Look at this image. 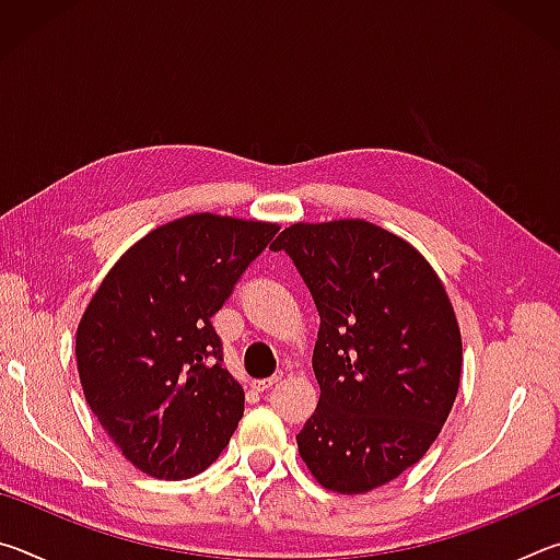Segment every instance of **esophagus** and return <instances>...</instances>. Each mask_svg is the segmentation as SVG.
Returning <instances> with one entry per match:
<instances>
[{"label": "esophagus", "mask_w": 560, "mask_h": 560, "mask_svg": "<svg viewBox=\"0 0 560 560\" xmlns=\"http://www.w3.org/2000/svg\"><path fill=\"white\" fill-rule=\"evenodd\" d=\"M281 381V375H271V377H264V381H254L252 383V387L254 390H259V393H264V390H269V387H273Z\"/></svg>", "instance_id": "esophagus-1"}]
</instances>
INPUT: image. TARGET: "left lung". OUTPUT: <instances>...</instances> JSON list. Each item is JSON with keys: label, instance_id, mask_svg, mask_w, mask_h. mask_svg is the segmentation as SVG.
Masks as SVG:
<instances>
[{"label": "left lung", "instance_id": "left-lung-1", "mask_svg": "<svg viewBox=\"0 0 560 560\" xmlns=\"http://www.w3.org/2000/svg\"><path fill=\"white\" fill-rule=\"evenodd\" d=\"M271 249L289 254L320 316L301 459L320 487L365 494L424 457L457 397L447 291L415 246L363 220L291 224Z\"/></svg>", "mask_w": 560, "mask_h": 560}]
</instances>
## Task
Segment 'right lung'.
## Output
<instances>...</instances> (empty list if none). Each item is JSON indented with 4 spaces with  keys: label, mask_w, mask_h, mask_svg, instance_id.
I'll return each mask as SVG.
<instances>
[{
    "label": "right lung",
    "mask_w": 560,
    "mask_h": 560,
    "mask_svg": "<svg viewBox=\"0 0 560 560\" xmlns=\"http://www.w3.org/2000/svg\"><path fill=\"white\" fill-rule=\"evenodd\" d=\"M277 224L189 214L122 254L93 293L75 363L83 395L130 464L155 479L210 467L244 415L212 316Z\"/></svg>",
    "instance_id": "1"
}]
</instances>
